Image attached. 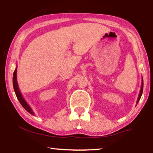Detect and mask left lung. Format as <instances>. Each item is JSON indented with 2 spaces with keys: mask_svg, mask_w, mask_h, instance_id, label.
I'll use <instances>...</instances> for the list:
<instances>
[{
  "mask_svg": "<svg viewBox=\"0 0 153 153\" xmlns=\"http://www.w3.org/2000/svg\"><path fill=\"white\" fill-rule=\"evenodd\" d=\"M143 78L142 79V85H141V88H140V92H139V95H138V100H137V102H136V104H138L140 99V98L142 97V92H143Z\"/></svg>",
  "mask_w": 153,
  "mask_h": 153,
  "instance_id": "obj_1",
  "label": "left lung"
}]
</instances>
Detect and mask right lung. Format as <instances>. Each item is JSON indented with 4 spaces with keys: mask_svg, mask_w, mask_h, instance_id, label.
Instances as JSON below:
<instances>
[{
    "mask_svg": "<svg viewBox=\"0 0 153 153\" xmlns=\"http://www.w3.org/2000/svg\"><path fill=\"white\" fill-rule=\"evenodd\" d=\"M17 67H16V68L15 69L14 73H13V88H14V91L15 92V94H16L17 99L19 100V101L21 103V105H22V107H24L28 113H30L31 115H34L35 114L32 111V108H31L30 106L28 105V103L26 102V100L24 99V98L22 96V93H21V92L19 91V86H18V83L17 81Z\"/></svg>",
    "mask_w": 153,
    "mask_h": 153,
    "instance_id": "right-lung-1",
    "label": "right lung"
}]
</instances>
